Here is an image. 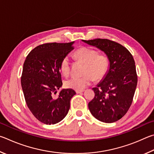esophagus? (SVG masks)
<instances>
[{"label": "esophagus", "instance_id": "34e87169", "mask_svg": "<svg viewBox=\"0 0 154 154\" xmlns=\"http://www.w3.org/2000/svg\"><path fill=\"white\" fill-rule=\"evenodd\" d=\"M82 92H84V90H80V91H75V93H81Z\"/></svg>", "mask_w": 154, "mask_h": 154}]
</instances>
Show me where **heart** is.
<instances>
[{
	"mask_svg": "<svg viewBox=\"0 0 154 154\" xmlns=\"http://www.w3.org/2000/svg\"><path fill=\"white\" fill-rule=\"evenodd\" d=\"M74 55L79 60L85 63L82 77L72 76L65 81L67 88L74 90H83L90 85L93 79L101 80L106 76L109 68V59L106 54L99 53L97 51L89 47H83L75 51ZM70 60L64 57L60 63V70L65 75L70 72Z\"/></svg>",
	"mask_w": 154,
	"mask_h": 154,
	"instance_id": "1",
	"label": "heart"
}]
</instances>
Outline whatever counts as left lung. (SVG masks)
I'll list each match as a JSON object with an SVG mask.
<instances>
[{
	"label": "left lung",
	"instance_id": "1",
	"mask_svg": "<svg viewBox=\"0 0 154 154\" xmlns=\"http://www.w3.org/2000/svg\"><path fill=\"white\" fill-rule=\"evenodd\" d=\"M82 41L103 51L110 62L105 79L93 88L95 97L88 103V109L99 121L116 122L130 108L136 90L137 74L133 57L127 48L111 40L96 38Z\"/></svg>",
	"mask_w": 154,
	"mask_h": 154
}]
</instances>
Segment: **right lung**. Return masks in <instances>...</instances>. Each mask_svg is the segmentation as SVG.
<instances>
[{
  "mask_svg": "<svg viewBox=\"0 0 154 154\" xmlns=\"http://www.w3.org/2000/svg\"><path fill=\"white\" fill-rule=\"evenodd\" d=\"M74 42H50L32 50L23 63L21 84L27 106L34 117L46 125L58 123L66 116L75 92L63 89L60 63L74 49Z\"/></svg>",
  "mask_w": 154,
  "mask_h": 154,
  "instance_id": "1",
  "label": "right lung"
}]
</instances>
